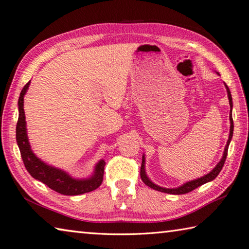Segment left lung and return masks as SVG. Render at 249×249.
Wrapping results in <instances>:
<instances>
[{"mask_svg":"<svg viewBox=\"0 0 249 249\" xmlns=\"http://www.w3.org/2000/svg\"><path fill=\"white\" fill-rule=\"evenodd\" d=\"M225 86H226V89H227V93H228V99H229V104H230V116H229V119H230V133H229V139L227 142V145L225 147V150H224V154H223V158L220 161L218 162V164L215 166L211 171H210L209 174H207L206 176L201 177V178H198L195 179L193 181L190 182H186L183 185H181L179 187H176V189H165V187L162 186H159L157 184H154L153 182L148 178L147 175H146V170H145V156L142 154V166H141V178L142 180L143 183L146 185H148L149 187H151V189L159 191V192H163V193H167V194H174V195H182V194H186V193H190L193 190L197 189L198 186H200L204 183H207V182H210L214 180L216 178L217 175L220 173V170H222L225 161H226V158H227V154H228V147H229V143L231 142V139H232V135H233V119H232V97H231V92L229 87L226 85L225 83Z\"/></svg>","mask_w":249,"mask_h":249,"instance_id":"obj_1","label":"left lung"}]
</instances>
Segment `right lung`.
Masks as SVG:
<instances>
[{"label": "right lung", "instance_id": "obj_1", "mask_svg": "<svg viewBox=\"0 0 249 249\" xmlns=\"http://www.w3.org/2000/svg\"><path fill=\"white\" fill-rule=\"evenodd\" d=\"M30 83L31 81L26 83L20 93L18 101L19 118L16 128L17 143H18L22 161L24 163L26 170L29 171L33 178L41 181L42 183H45L50 189L59 193V194L74 196L95 191L102 183L104 166H106L104 160H101V161L97 163L95 173H93L90 178L80 180L72 178V177H70L66 171L62 169L46 164L40 159H38L34 152L32 151L26 134L25 114L23 108L24 95L27 89H29Z\"/></svg>", "mask_w": 249, "mask_h": 249}]
</instances>
